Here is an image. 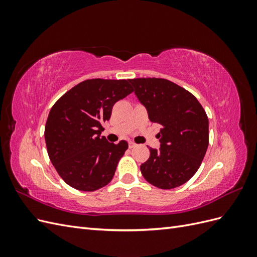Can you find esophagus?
<instances>
[{
    "label": "esophagus",
    "mask_w": 257,
    "mask_h": 257,
    "mask_svg": "<svg viewBox=\"0 0 257 257\" xmlns=\"http://www.w3.org/2000/svg\"><path fill=\"white\" fill-rule=\"evenodd\" d=\"M137 145L135 144V143H133V142H130L128 143V148H130V149H133V148H135Z\"/></svg>",
    "instance_id": "1"
}]
</instances>
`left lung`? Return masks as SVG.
I'll list each match as a JSON object with an SVG mask.
<instances>
[{
	"label": "left lung",
	"instance_id": "left-lung-1",
	"mask_svg": "<svg viewBox=\"0 0 257 257\" xmlns=\"http://www.w3.org/2000/svg\"><path fill=\"white\" fill-rule=\"evenodd\" d=\"M147 109L160 124V148L141 165L146 180L163 190L175 189L195 175L209 144V122L197 98L178 84L161 78L128 80Z\"/></svg>",
	"mask_w": 257,
	"mask_h": 257
}]
</instances>
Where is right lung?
<instances>
[{
	"label": "right lung",
	"mask_w": 257,
	"mask_h": 257,
	"mask_svg": "<svg viewBox=\"0 0 257 257\" xmlns=\"http://www.w3.org/2000/svg\"><path fill=\"white\" fill-rule=\"evenodd\" d=\"M132 92L127 80L89 79L52 106L45 142L52 165L69 186L93 192L111 181L128 145L125 141L108 143L100 134L113 105Z\"/></svg>",
	"instance_id": "1"
}]
</instances>
